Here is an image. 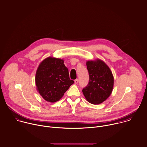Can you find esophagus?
I'll return each mask as SVG.
<instances>
[{"label": "esophagus", "mask_w": 147, "mask_h": 147, "mask_svg": "<svg viewBox=\"0 0 147 147\" xmlns=\"http://www.w3.org/2000/svg\"><path fill=\"white\" fill-rule=\"evenodd\" d=\"M74 83H75L76 84H77L78 83V79L75 80H74Z\"/></svg>", "instance_id": "esophagus-1"}]
</instances>
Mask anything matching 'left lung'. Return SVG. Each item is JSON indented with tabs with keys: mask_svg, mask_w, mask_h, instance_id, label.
Listing matches in <instances>:
<instances>
[{
	"mask_svg": "<svg viewBox=\"0 0 147 147\" xmlns=\"http://www.w3.org/2000/svg\"><path fill=\"white\" fill-rule=\"evenodd\" d=\"M86 66L89 82L87 86L83 89L82 93L90 104H101L112 92L114 85L113 74L108 66L100 59L88 61Z\"/></svg>",
	"mask_w": 147,
	"mask_h": 147,
	"instance_id": "left-lung-1",
	"label": "left lung"
}]
</instances>
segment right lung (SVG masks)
<instances>
[{
    "mask_svg": "<svg viewBox=\"0 0 147 147\" xmlns=\"http://www.w3.org/2000/svg\"><path fill=\"white\" fill-rule=\"evenodd\" d=\"M69 78L64 61L49 57L39 64L35 74L36 90L42 98L49 102L59 101L74 84Z\"/></svg>",
    "mask_w": 147,
    "mask_h": 147,
    "instance_id": "right-lung-1",
    "label": "right lung"
}]
</instances>
